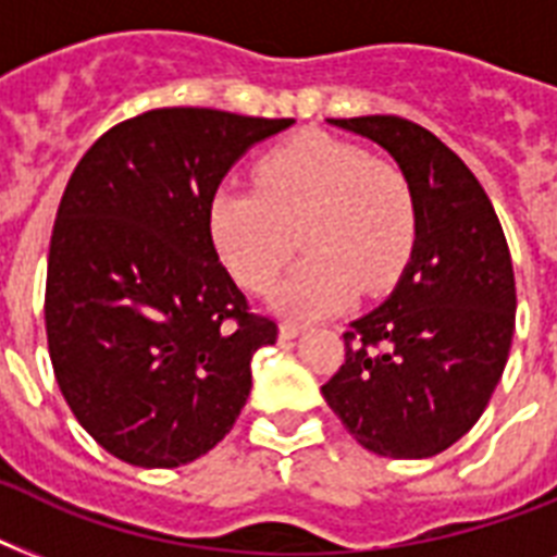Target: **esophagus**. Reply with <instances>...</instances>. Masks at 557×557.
Returning a JSON list of instances; mask_svg holds the SVG:
<instances>
[{
    "label": "esophagus",
    "instance_id": "34e87169",
    "mask_svg": "<svg viewBox=\"0 0 557 557\" xmlns=\"http://www.w3.org/2000/svg\"><path fill=\"white\" fill-rule=\"evenodd\" d=\"M300 332H304V326H297V323H280V338L283 341H292V338H297V335H300Z\"/></svg>",
    "mask_w": 557,
    "mask_h": 557
}]
</instances>
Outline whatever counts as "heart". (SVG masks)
Returning <instances> with one entry per match:
<instances>
[{"label": "heart", "mask_w": 557, "mask_h": 557, "mask_svg": "<svg viewBox=\"0 0 557 557\" xmlns=\"http://www.w3.org/2000/svg\"><path fill=\"white\" fill-rule=\"evenodd\" d=\"M208 227L225 269L251 292L271 286L295 243L304 245L306 257L271 292V306L292 321H321L347 309L358 288L379 295L398 277L416 216L393 164L306 133L262 156L257 190L219 187Z\"/></svg>", "instance_id": "obj_1"}]
</instances>
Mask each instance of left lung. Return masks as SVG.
<instances>
[{"mask_svg": "<svg viewBox=\"0 0 557 557\" xmlns=\"http://www.w3.org/2000/svg\"><path fill=\"white\" fill-rule=\"evenodd\" d=\"M389 152L413 196V248L396 288L344 332L321 387L358 445L428 459L483 416L515 335V271L500 219L457 152L396 115L330 117Z\"/></svg>", "mask_w": 557, "mask_h": 557, "instance_id": "obj_1", "label": "left lung"}]
</instances>
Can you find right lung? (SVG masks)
<instances>
[{
    "mask_svg": "<svg viewBox=\"0 0 557 557\" xmlns=\"http://www.w3.org/2000/svg\"><path fill=\"white\" fill-rule=\"evenodd\" d=\"M292 124L152 109L74 168L48 251V352L72 413L112 457L187 466L248 401L251 358L277 341V323L248 312L208 205L253 144Z\"/></svg>",
    "mask_w": 557,
    "mask_h": 557,
    "instance_id": "obj_1",
    "label": "right lung"
}]
</instances>
